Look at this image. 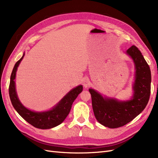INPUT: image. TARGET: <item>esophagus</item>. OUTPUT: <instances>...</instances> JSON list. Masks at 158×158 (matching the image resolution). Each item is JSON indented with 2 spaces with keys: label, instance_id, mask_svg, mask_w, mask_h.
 <instances>
[{
  "label": "esophagus",
  "instance_id": "esophagus-1",
  "mask_svg": "<svg viewBox=\"0 0 158 158\" xmlns=\"http://www.w3.org/2000/svg\"><path fill=\"white\" fill-rule=\"evenodd\" d=\"M83 84H84V86L85 88H87L88 86H89V85H90V82H89V80H88V78H84Z\"/></svg>",
  "mask_w": 158,
  "mask_h": 158
}]
</instances>
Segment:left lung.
I'll return each instance as SVG.
<instances>
[{
	"mask_svg": "<svg viewBox=\"0 0 158 158\" xmlns=\"http://www.w3.org/2000/svg\"><path fill=\"white\" fill-rule=\"evenodd\" d=\"M126 53L132 59L135 68L133 95L131 99L120 101L103 97L96 90L89 88L94 115L102 125L115 128L125 125L137 117L147 106L151 89V71L141 52L135 45Z\"/></svg>",
	"mask_w": 158,
	"mask_h": 158,
	"instance_id": "left-lung-1",
	"label": "left lung"
}]
</instances>
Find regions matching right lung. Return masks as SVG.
<instances>
[{"mask_svg":"<svg viewBox=\"0 0 158 158\" xmlns=\"http://www.w3.org/2000/svg\"><path fill=\"white\" fill-rule=\"evenodd\" d=\"M25 53L14 66L10 76V82L9 85V95L14 108L20 115L27 123L35 128L40 129H49L59 125L68 116L74 100L80 93L82 92L83 86L79 85L72 89L66 94L60 101L49 111L37 112L31 111L24 107L18 99L16 91L15 78L16 71Z\"/></svg>","mask_w":158,"mask_h":158,"instance_id":"1","label":"right lung"}]
</instances>
